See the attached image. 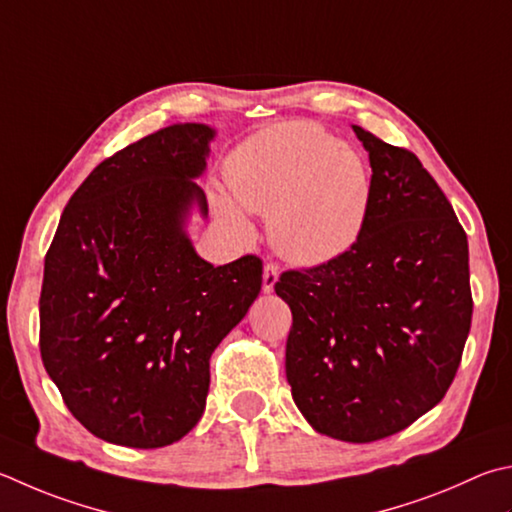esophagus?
Instances as JSON below:
<instances>
[{
    "instance_id": "1",
    "label": "esophagus",
    "mask_w": 512,
    "mask_h": 512,
    "mask_svg": "<svg viewBox=\"0 0 512 512\" xmlns=\"http://www.w3.org/2000/svg\"><path fill=\"white\" fill-rule=\"evenodd\" d=\"M277 277H280V268H277V264H273V262H266L264 275H262L264 293H273V288L277 284Z\"/></svg>"
}]
</instances>
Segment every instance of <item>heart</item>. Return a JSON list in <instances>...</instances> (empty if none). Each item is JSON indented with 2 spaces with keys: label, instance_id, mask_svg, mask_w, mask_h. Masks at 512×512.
<instances>
[{
  "label": "heart",
  "instance_id": "1",
  "mask_svg": "<svg viewBox=\"0 0 512 512\" xmlns=\"http://www.w3.org/2000/svg\"><path fill=\"white\" fill-rule=\"evenodd\" d=\"M232 197L266 215L271 244L286 262H329L360 235L371 181L351 147L311 123H284L250 136L226 165ZM219 219L237 237H250L248 219L226 199Z\"/></svg>",
  "mask_w": 512,
  "mask_h": 512
}]
</instances>
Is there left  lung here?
Returning a JSON list of instances; mask_svg holds the SVG:
<instances>
[{
	"label": "left lung",
	"instance_id": "8db88e82",
	"mask_svg": "<svg viewBox=\"0 0 512 512\" xmlns=\"http://www.w3.org/2000/svg\"><path fill=\"white\" fill-rule=\"evenodd\" d=\"M369 152L365 224L351 248L275 293L291 306L286 378L315 432L369 443L405 430L448 392L472 320L468 237L405 147L353 125Z\"/></svg>",
	"mask_w": 512,
	"mask_h": 512
}]
</instances>
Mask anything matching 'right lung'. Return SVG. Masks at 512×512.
Wrapping results in <instances>:
<instances>
[{
	"label": "right lung",
	"instance_id": "1",
	"mask_svg": "<svg viewBox=\"0 0 512 512\" xmlns=\"http://www.w3.org/2000/svg\"><path fill=\"white\" fill-rule=\"evenodd\" d=\"M215 129L179 123L102 161L44 259L40 353L64 405L102 441L163 448L206 410L210 356L262 291V259H201L185 232Z\"/></svg>",
	"mask_w": 512,
	"mask_h": 512
}]
</instances>
